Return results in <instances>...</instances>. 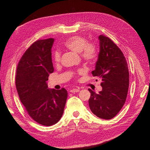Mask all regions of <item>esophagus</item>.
<instances>
[{"mask_svg":"<svg viewBox=\"0 0 150 150\" xmlns=\"http://www.w3.org/2000/svg\"><path fill=\"white\" fill-rule=\"evenodd\" d=\"M80 91V89L79 88H73L72 90H70L71 93H77V92Z\"/></svg>","mask_w":150,"mask_h":150,"instance_id":"obj_1","label":"esophagus"}]
</instances>
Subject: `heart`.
<instances>
[{
  "label": "heart",
  "instance_id": "b5f03b06",
  "mask_svg": "<svg viewBox=\"0 0 150 150\" xmlns=\"http://www.w3.org/2000/svg\"><path fill=\"white\" fill-rule=\"evenodd\" d=\"M64 46L73 52L81 53V56L88 62L93 61L96 57V48L93 44H86V40L80 36H74L67 40ZM53 59L56 63L60 60V53L58 51L54 53ZM82 73V71H80Z\"/></svg>",
  "mask_w": 150,
  "mask_h": 150
}]
</instances>
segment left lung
I'll return each mask as SVG.
<instances>
[{
	"label": "left lung",
	"mask_w": 150,
	"mask_h": 150,
	"mask_svg": "<svg viewBox=\"0 0 150 150\" xmlns=\"http://www.w3.org/2000/svg\"><path fill=\"white\" fill-rule=\"evenodd\" d=\"M98 40L99 53L92 75L102 79L103 89L98 94L89 89V106L95 115L109 120L119 112L125 103L129 71L124 54L116 44L103 35L98 36Z\"/></svg>",
	"instance_id": "1"
}]
</instances>
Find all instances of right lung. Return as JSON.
<instances>
[{
    "label": "right lung",
    "mask_w": 150,
    "mask_h": 150,
    "mask_svg": "<svg viewBox=\"0 0 150 150\" xmlns=\"http://www.w3.org/2000/svg\"><path fill=\"white\" fill-rule=\"evenodd\" d=\"M55 39L35 42L18 62L16 88L29 115L40 124L52 126L62 117L68 97L64 88L50 89L47 81L54 71L52 47Z\"/></svg>",
    "instance_id": "obj_1"
}]
</instances>
